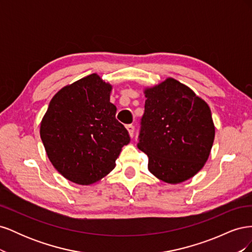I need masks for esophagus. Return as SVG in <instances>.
Wrapping results in <instances>:
<instances>
[{"label": "esophagus", "mask_w": 252, "mask_h": 252, "mask_svg": "<svg viewBox=\"0 0 252 252\" xmlns=\"http://www.w3.org/2000/svg\"><path fill=\"white\" fill-rule=\"evenodd\" d=\"M126 128H127V130H128V132H129V135L133 136V133H134V126L131 125V124H129V125L126 126Z\"/></svg>", "instance_id": "obj_1"}]
</instances>
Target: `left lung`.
I'll return each instance as SVG.
<instances>
[{"label": "left lung", "instance_id": "obj_1", "mask_svg": "<svg viewBox=\"0 0 252 252\" xmlns=\"http://www.w3.org/2000/svg\"><path fill=\"white\" fill-rule=\"evenodd\" d=\"M138 147L148 169L170 184L184 182L207 161L215 140L209 106L174 79L145 90Z\"/></svg>", "mask_w": 252, "mask_h": 252}]
</instances>
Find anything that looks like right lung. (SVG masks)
Segmentation results:
<instances>
[{
	"label": "right lung",
	"instance_id": "add662e5",
	"mask_svg": "<svg viewBox=\"0 0 252 252\" xmlns=\"http://www.w3.org/2000/svg\"><path fill=\"white\" fill-rule=\"evenodd\" d=\"M111 86L95 73L61 89L42 120L40 134L55 168L73 183L89 185L116 166L130 142L110 103Z\"/></svg>",
	"mask_w": 252,
	"mask_h": 252
}]
</instances>
